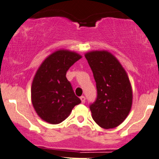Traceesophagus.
I'll list each match as a JSON object with an SVG mask.
<instances>
[{"instance_id":"1","label":"esophagus","mask_w":159,"mask_h":159,"mask_svg":"<svg viewBox=\"0 0 159 159\" xmlns=\"http://www.w3.org/2000/svg\"><path fill=\"white\" fill-rule=\"evenodd\" d=\"M80 100H81L82 104H84V103L85 102V97H84V96H82L81 97H80Z\"/></svg>"}]
</instances>
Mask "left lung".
I'll use <instances>...</instances> for the list:
<instances>
[{"mask_svg":"<svg viewBox=\"0 0 159 159\" xmlns=\"http://www.w3.org/2000/svg\"><path fill=\"white\" fill-rule=\"evenodd\" d=\"M97 88V98L90 109L93 120L109 129L120 125L131 111L133 93L126 71L112 53L107 50L84 54Z\"/></svg>","mask_w":159,"mask_h":159,"instance_id":"obj_1","label":"left lung"}]
</instances>
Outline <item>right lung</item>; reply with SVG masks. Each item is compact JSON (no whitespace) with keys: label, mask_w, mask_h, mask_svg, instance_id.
Masks as SVG:
<instances>
[{"label":"right lung","mask_w":159,"mask_h":159,"mask_svg":"<svg viewBox=\"0 0 159 159\" xmlns=\"http://www.w3.org/2000/svg\"><path fill=\"white\" fill-rule=\"evenodd\" d=\"M82 56L74 51L58 49L47 57L36 72L31 85V102L39 117L58 124L81 101L75 96L66 75Z\"/></svg>","instance_id":"add662e5"}]
</instances>
